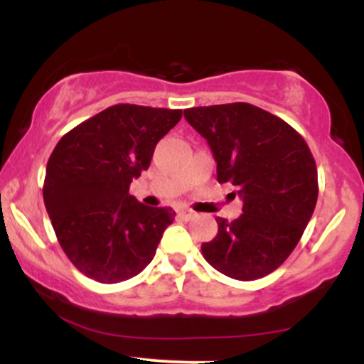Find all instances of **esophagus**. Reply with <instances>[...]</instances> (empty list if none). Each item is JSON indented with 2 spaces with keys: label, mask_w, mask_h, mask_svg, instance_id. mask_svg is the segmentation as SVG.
I'll return each instance as SVG.
<instances>
[{
  "label": "esophagus",
  "mask_w": 364,
  "mask_h": 364,
  "mask_svg": "<svg viewBox=\"0 0 364 364\" xmlns=\"http://www.w3.org/2000/svg\"><path fill=\"white\" fill-rule=\"evenodd\" d=\"M178 214L181 215L183 219H186V220H188V219H193V217H195V212L190 210V208H181V210H179Z\"/></svg>",
  "instance_id": "1"
}]
</instances>
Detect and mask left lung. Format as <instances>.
Instances as JSON below:
<instances>
[{
    "instance_id": "left-lung-1",
    "label": "left lung",
    "mask_w": 364,
    "mask_h": 364,
    "mask_svg": "<svg viewBox=\"0 0 364 364\" xmlns=\"http://www.w3.org/2000/svg\"><path fill=\"white\" fill-rule=\"evenodd\" d=\"M185 118L210 145L219 183L243 198L232 223L215 217L203 258L236 281L274 272L301 240L318 198L311 150L286 121L248 102L190 107Z\"/></svg>"
}]
</instances>
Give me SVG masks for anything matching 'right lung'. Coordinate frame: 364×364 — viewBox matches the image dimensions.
Listing matches in <instances>:
<instances>
[{
  "label": "right lung",
  "mask_w": 364,
  "mask_h": 364,
  "mask_svg": "<svg viewBox=\"0 0 364 364\" xmlns=\"http://www.w3.org/2000/svg\"><path fill=\"white\" fill-rule=\"evenodd\" d=\"M181 109L116 104L61 136L48 161L44 205L63 252L87 277L116 284L152 262L171 207H147L129 185Z\"/></svg>",
  "instance_id": "obj_1"
}]
</instances>
